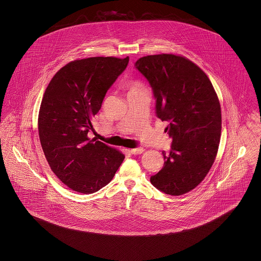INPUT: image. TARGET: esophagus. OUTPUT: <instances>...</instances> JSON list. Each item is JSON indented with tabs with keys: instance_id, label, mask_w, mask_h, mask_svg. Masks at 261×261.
Segmentation results:
<instances>
[{
	"instance_id": "esophagus-1",
	"label": "esophagus",
	"mask_w": 261,
	"mask_h": 261,
	"mask_svg": "<svg viewBox=\"0 0 261 261\" xmlns=\"http://www.w3.org/2000/svg\"><path fill=\"white\" fill-rule=\"evenodd\" d=\"M130 151H131L132 154H141L144 151V149L143 148H136V149H131Z\"/></svg>"
}]
</instances>
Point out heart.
Returning <instances> with one entry per match:
<instances>
[{
	"instance_id": "heart-1",
	"label": "heart",
	"mask_w": 261,
	"mask_h": 261,
	"mask_svg": "<svg viewBox=\"0 0 261 261\" xmlns=\"http://www.w3.org/2000/svg\"><path fill=\"white\" fill-rule=\"evenodd\" d=\"M127 87L129 89V93H134V92H138V91H142L144 90V85L138 81V80H131L128 82Z\"/></svg>"
}]
</instances>
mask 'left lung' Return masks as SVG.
<instances>
[{
  "label": "left lung",
  "instance_id": "left-lung-1",
  "mask_svg": "<svg viewBox=\"0 0 261 261\" xmlns=\"http://www.w3.org/2000/svg\"><path fill=\"white\" fill-rule=\"evenodd\" d=\"M155 99V113L167 121L172 138L164 165L150 183L164 194L181 196L204 179L214 162L221 135V108L206 74L181 56H147L135 63Z\"/></svg>",
  "mask_w": 261,
  "mask_h": 261
}]
</instances>
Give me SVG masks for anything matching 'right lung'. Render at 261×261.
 <instances>
[{
	"label": "right lung",
	"mask_w": 261,
	"mask_h": 261,
	"mask_svg": "<svg viewBox=\"0 0 261 261\" xmlns=\"http://www.w3.org/2000/svg\"><path fill=\"white\" fill-rule=\"evenodd\" d=\"M129 62V58L95 57L69 62L51 78L41 102V146L56 176L68 188L93 194L107 186L124 154L95 138L91 119Z\"/></svg>",
	"instance_id": "obj_1"
}]
</instances>
